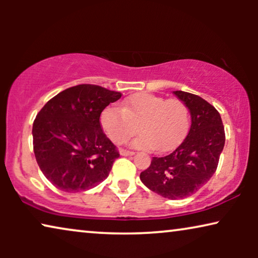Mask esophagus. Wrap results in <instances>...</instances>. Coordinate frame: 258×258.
I'll use <instances>...</instances> for the list:
<instances>
[{
	"instance_id": "obj_1",
	"label": "esophagus",
	"mask_w": 258,
	"mask_h": 258,
	"mask_svg": "<svg viewBox=\"0 0 258 258\" xmlns=\"http://www.w3.org/2000/svg\"><path fill=\"white\" fill-rule=\"evenodd\" d=\"M119 154H121L122 156H133V155H134V151L125 150V149H121V151H119Z\"/></svg>"
}]
</instances>
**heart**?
I'll return each instance as SVG.
<instances>
[{
	"mask_svg": "<svg viewBox=\"0 0 258 258\" xmlns=\"http://www.w3.org/2000/svg\"><path fill=\"white\" fill-rule=\"evenodd\" d=\"M101 123L112 142L124 143L137 133L133 146L165 153L182 142L190 126V111L178 98H165L148 93L133 95L123 107H109L102 112Z\"/></svg>",
	"mask_w": 258,
	"mask_h": 258,
	"instance_id": "obj_1",
	"label": "heart"
}]
</instances>
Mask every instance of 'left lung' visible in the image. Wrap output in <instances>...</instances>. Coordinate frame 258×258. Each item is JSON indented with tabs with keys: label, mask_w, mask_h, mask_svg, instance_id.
Instances as JSON below:
<instances>
[{
	"label": "left lung",
	"mask_w": 258,
	"mask_h": 258,
	"mask_svg": "<svg viewBox=\"0 0 258 258\" xmlns=\"http://www.w3.org/2000/svg\"><path fill=\"white\" fill-rule=\"evenodd\" d=\"M191 115L184 141L163 157H153L140 178L147 188L169 200L184 199L206 184L216 171L225 142L220 112L197 95L176 90Z\"/></svg>",
	"instance_id": "left-lung-1"
}]
</instances>
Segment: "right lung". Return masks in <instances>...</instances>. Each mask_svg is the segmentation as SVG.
I'll list each match as a JSON object with an SVG mask.
<instances>
[{"mask_svg":"<svg viewBox=\"0 0 258 258\" xmlns=\"http://www.w3.org/2000/svg\"><path fill=\"white\" fill-rule=\"evenodd\" d=\"M122 96L95 84H79L49 100L33 124V146L45 178L66 192L94 188L119 156L105 136L101 112Z\"/></svg>","mask_w":258,"mask_h":258,"instance_id":"1","label":"right lung"}]
</instances>
